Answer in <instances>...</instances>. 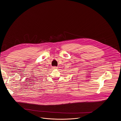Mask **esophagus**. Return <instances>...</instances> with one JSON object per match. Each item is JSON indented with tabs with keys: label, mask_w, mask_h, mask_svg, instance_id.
<instances>
[{
	"label": "esophagus",
	"mask_w": 121,
	"mask_h": 121,
	"mask_svg": "<svg viewBox=\"0 0 121 121\" xmlns=\"http://www.w3.org/2000/svg\"><path fill=\"white\" fill-rule=\"evenodd\" d=\"M52 68H53V69H57L58 67H55V66H54V67H52Z\"/></svg>",
	"instance_id": "34e87169"
}]
</instances>
